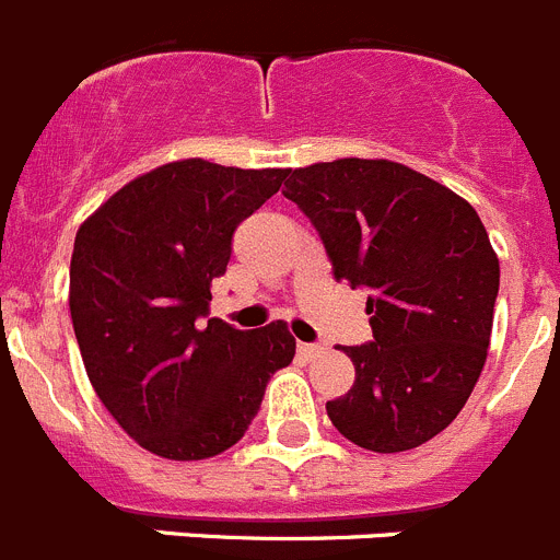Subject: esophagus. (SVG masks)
<instances>
[{
	"mask_svg": "<svg viewBox=\"0 0 560 560\" xmlns=\"http://www.w3.org/2000/svg\"><path fill=\"white\" fill-rule=\"evenodd\" d=\"M320 349H324V347H318V343H299V354H301V358H307V361H310V358H315Z\"/></svg>",
	"mask_w": 560,
	"mask_h": 560,
	"instance_id": "obj_1",
	"label": "esophagus"
}]
</instances>
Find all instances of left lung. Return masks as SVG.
I'll return each instance as SVG.
<instances>
[{
    "label": "left lung",
    "instance_id": "8db88e82",
    "mask_svg": "<svg viewBox=\"0 0 560 560\" xmlns=\"http://www.w3.org/2000/svg\"><path fill=\"white\" fill-rule=\"evenodd\" d=\"M284 197L318 231L335 281L369 290L372 340L343 347L354 383L329 420L366 451L417 448L456 420L488 358L499 259L479 213L392 160L295 168Z\"/></svg>",
    "mask_w": 560,
    "mask_h": 560
}]
</instances>
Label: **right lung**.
<instances>
[{"label": "right lung", "instance_id": "obj_1", "mask_svg": "<svg viewBox=\"0 0 560 560\" xmlns=\"http://www.w3.org/2000/svg\"><path fill=\"white\" fill-rule=\"evenodd\" d=\"M290 168L179 160L132 179L78 228L70 315L95 395L126 434L165 459H208L245 436L295 338L281 320L211 318L233 233Z\"/></svg>", "mask_w": 560, "mask_h": 560}]
</instances>
